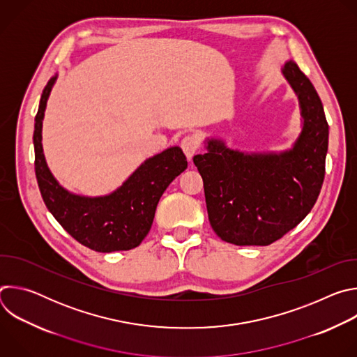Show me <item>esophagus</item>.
Listing matches in <instances>:
<instances>
[{
  "label": "esophagus",
  "instance_id": "obj_1",
  "mask_svg": "<svg viewBox=\"0 0 357 357\" xmlns=\"http://www.w3.org/2000/svg\"><path fill=\"white\" fill-rule=\"evenodd\" d=\"M181 146H182V149H183V152H185L186 158L190 161L192 157L196 154V151L199 149V139H197L196 137H193V135H186V137L182 139Z\"/></svg>",
  "mask_w": 357,
  "mask_h": 357
}]
</instances>
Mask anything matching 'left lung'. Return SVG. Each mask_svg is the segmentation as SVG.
<instances>
[{"mask_svg": "<svg viewBox=\"0 0 357 357\" xmlns=\"http://www.w3.org/2000/svg\"><path fill=\"white\" fill-rule=\"evenodd\" d=\"M281 73L298 97L301 132L282 151L247 152L208 137L193 157L215 233L236 245H268L314 208L325 178L329 127L322 101L294 61Z\"/></svg>", "mask_w": 357, "mask_h": 357, "instance_id": "obj_1", "label": "left lung"}]
</instances>
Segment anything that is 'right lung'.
I'll return each mask as SVG.
<instances>
[{
    "label": "right lung",
    "mask_w": 357,
    "mask_h": 357,
    "mask_svg": "<svg viewBox=\"0 0 357 357\" xmlns=\"http://www.w3.org/2000/svg\"><path fill=\"white\" fill-rule=\"evenodd\" d=\"M58 75L45 86L35 117V174L47 211L80 244L98 251L131 250L145 238L169 183L188 168L181 146L146 158L117 189L101 196L77 195L50 172L42 146V123Z\"/></svg>",
    "instance_id": "right-lung-1"
}]
</instances>
